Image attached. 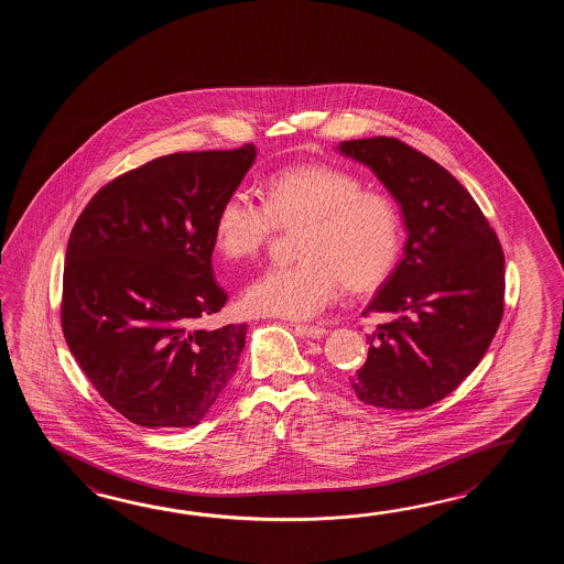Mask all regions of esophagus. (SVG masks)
<instances>
[{
	"label": "esophagus",
	"mask_w": 564,
	"mask_h": 564,
	"mask_svg": "<svg viewBox=\"0 0 564 564\" xmlns=\"http://www.w3.org/2000/svg\"><path fill=\"white\" fill-rule=\"evenodd\" d=\"M294 328L299 335L308 336V338H323L328 333L324 326H312V324H294Z\"/></svg>",
	"instance_id": "esophagus-1"
}]
</instances>
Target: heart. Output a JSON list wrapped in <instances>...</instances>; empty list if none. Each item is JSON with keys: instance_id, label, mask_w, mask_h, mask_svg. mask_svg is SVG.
<instances>
[{"instance_id": "heart-1", "label": "heart", "mask_w": 564, "mask_h": 564, "mask_svg": "<svg viewBox=\"0 0 564 564\" xmlns=\"http://www.w3.org/2000/svg\"><path fill=\"white\" fill-rule=\"evenodd\" d=\"M300 226L296 258L270 265L241 294L252 314L306 321L340 294L343 278L355 290L377 286L401 252L395 205L383 193L333 165L282 169L265 181L262 204L246 189L229 193L214 226L217 252L229 260L252 258L276 228Z\"/></svg>"}]
</instances>
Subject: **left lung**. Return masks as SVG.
Segmentation results:
<instances>
[{
	"label": "left lung",
	"mask_w": 564,
	"mask_h": 564,
	"mask_svg": "<svg viewBox=\"0 0 564 564\" xmlns=\"http://www.w3.org/2000/svg\"><path fill=\"white\" fill-rule=\"evenodd\" d=\"M338 149L379 177L408 229L403 260L362 312L393 321L367 336L350 387L375 408H430L478 367L500 326L502 246L466 187L413 147L372 137Z\"/></svg>",
	"instance_id": "8db88e82"
}]
</instances>
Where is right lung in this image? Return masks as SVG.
Instances as JSON below:
<instances>
[{"label":"right lung","mask_w":564,"mask_h":564,"mask_svg":"<svg viewBox=\"0 0 564 564\" xmlns=\"http://www.w3.org/2000/svg\"><path fill=\"white\" fill-rule=\"evenodd\" d=\"M253 159V144L159 156L107 183L74 224L64 338L96 391L137 425H197L238 369L246 324L197 323L228 302L214 280V226Z\"/></svg>","instance_id":"right-lung-1"}]
</instances>
